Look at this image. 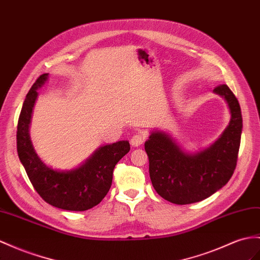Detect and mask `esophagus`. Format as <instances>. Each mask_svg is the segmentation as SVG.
Listing matches in <instances>:
<instances>
[{
	"label": "esophagus",
	"instance_id": "34e87169",
	"mask_svg": "<svg viewBox=\"0 0 260 260\" xmlns=\"http://www.w3.org/2000/svg\"><path fill=\"white\" fill-rule=\"evenodd\" d=\"M146 137H147V136H146V134L143 132L138 133V134H135L134 136L131 138V144H132L133 147H139V146H142L145 142Z\"/></svg>",
	"mask_w": 260,
	"mask_h": 260
}]
</instances>
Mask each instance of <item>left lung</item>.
<instances>
[{"label": "left lung", "mask_w": 260, "mask_h": 260, "mask_svg": "<svg viewBox=\"0 0 260 260\" xmlns=\"http://www.w3.org/2000/svg\"><path fill=\"white\" fill-rule=\"evenodd\" d=\"M213 92L228 103L231 119L209 147L187 151L160 129L150 132L145 143L152 187L171 203L182 205L202 201L222 189L234 174L243 128L241 106L226 84L216 86Z\"/></svg>", "instance_id": "1"}]
</instances>
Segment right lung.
Returning <instances> with one entry per match:
<instances>
[{"label":"right lung","mask_w":260,"mask_h":260,"mask_svg":"<svg viewBox=\"0 0 260 260\" xmlns=\"http://www.w3.org/2000/svg\"><path fill=\"white\" fill-rule=\"evenodd\" d=\"M44 73L26 95L17 124V154L37 193L46 202L67 211H86L102 201L111 188L115 165L129 151L128 141L103 145L78 167L59 170L46 165L29 136L37 90L47 82Z\"/></svg>","instance_id":"obj_1"}]
</instances>
